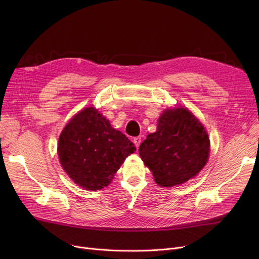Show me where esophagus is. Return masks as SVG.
Masks as SVG:
<instances>
[{
  "mask_svg": "<svg viewBox=\"0 0 259 259\" xmlns=\"http://www.w3.org/2000/svg\"><path fill=\"white\" fill-rule=\"evenodd\" d=\"M133 143H134L135 147L139 148V147H140V145H141V143H142V139H141V137H137V138H134V139H133Z\"/></svg>",
  "mask_w": 259,
  "mask_h": 259,
  "instance_id": "esophagus-1",
  "label": "esophagus"
}]
</instances>
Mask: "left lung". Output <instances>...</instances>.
Here are the masks:
<instances>
[{
	"label": "left lung",
	"mask_w": 259,
	"mask_h": 259,
	"mask_svg": "<svg viewBox=\"0 0 259 259\" xmlns=\"http://www.w3.org/2000/svg\"><path fill=\"white\" fill-rule=\"evenodd\" d=\"M140 156L161 187L182 185L200 172L208 161L210 140L201 122L187 108L167 109L156 132L147 135Z\"/></svg>",
	"instance_id": "obj_1"
}]
</instances>
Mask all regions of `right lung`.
<instances>
[{
	"label": "right lung",
	"mask_w": 259,
	"mask_h": 259,
	"mask_svg": "<svg viewBox=\"0 0 259 259\" xmlns=\"http://www.w3.org/2000/svg\"><path fill=\"white\" fill-rule=\"evenodd\" d=\"M135 150L126 135L112 128L93 107L83 109L70 119L58 145L65 172L76 185L91 191L110 184L126 157Z\"/></svg>",
	"instance_id": "obj_1"
}]
</instances>
